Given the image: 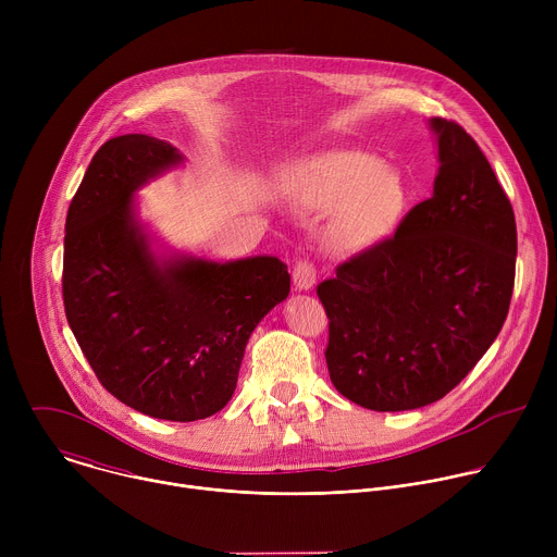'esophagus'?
<instances>
[{
    "instance_id": "34e87169",
    "label": "esophagus",
    "mask_w": 557,
    "mask_h": 557,
    "mask_svg": "<svg viewBox=\"0 0 557 557\" xmlns=\"http://www.w3.org/2000/svg\"><path fill=\"white\" fill-rule=\"evenodd\" d=\"M314 280H317V271H314V267L308 260H301V262L295 264V269H293V284H295L297 290L312 288Z\"/></svg>"
}]
</instances>
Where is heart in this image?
<instances>
[{
    "mask_svg": "<svg viewBox=\"0 0 557 557\" xmlns=\"http://www.w3.org/2000/svg\"><path fill=\"white\" fill-rule=\"evenodd\" d=\"M286 196L314 211H339L333 224L342 251H368L399 228L410 207L401 172L366 151H335L297 168L284 181Z\"/></svg>",
    "mask_w": 557,
    "mask_h": 557,
    "instance_id": "1",
    "label": "heart"
}]
</instances>
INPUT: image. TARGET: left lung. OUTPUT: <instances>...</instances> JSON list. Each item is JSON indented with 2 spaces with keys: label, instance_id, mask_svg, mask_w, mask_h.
I'll return each instance as SVG.
<instances>
[{
  "label": "left lung",
  "instance_id": "left-lung-1",
  "mask_svg": "<svg viewBox=\"0 0 557 557\" xmlns=\"http://www.w3.org/2000/svg\"><path fill=\"white\" fill-rule=\"evenodd\" d=\"M430 127L441 163L432 198L317 286L331 381L376 412L443 399L498 337L513 293L518 233L505 189L458 123L434 116Z\"/></svg>",
  "mask_w": 557,
  "mask_h": 557
}]
</instances>
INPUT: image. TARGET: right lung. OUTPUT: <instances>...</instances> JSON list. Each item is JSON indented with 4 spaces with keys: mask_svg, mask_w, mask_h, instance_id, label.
<instances>
[{
    "mask_svg": "<svg viewBox=\"0 0 557 557\" xmlns=\"http://www.w3.org/2000/svg\"><path fill=\"white\" fill-rule=\"evenodd\" d=\"M183 163L168 140L110 138L95 153L65 218L63 306L101 385L136 412L198 421L233 396L247 342L286 299L282 260L158 258L134 194Z\"/></svg>",
    "mask_w": 557,
    "mask_h": 557,
    "instance_id": "right-lung-1",
    "label": "right lung"
}]
</instances>
